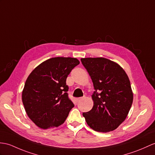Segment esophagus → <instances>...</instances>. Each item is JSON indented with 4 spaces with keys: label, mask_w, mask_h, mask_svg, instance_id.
<instances>
[{
    "label": "esophagus",
    "mask_w": 155,
    "mask_h": 155,
    "mask_svg": "<svg viewBox=\"0 0 155 155\" xmlns=\"http://www.w3.org/2000/svg\"><path fill=\"white\" fill-rule=\"evenodd\" d=\"M83 99H84V98H82V97H81V98H77V102H80V101H81V100H82Z\"/></svg>",
    "instance_id": "1"
}]
</instances>
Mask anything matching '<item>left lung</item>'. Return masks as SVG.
Masks as SVG:
<instances>
[{"label": "left lung", "mask_w": 155, "mask_h": 155, "mask_svg": "<svg viewBox=\"0 0 155 155\" xmlns=\"http://www.w3.org/2000/svg\"><path fill=\"white\" fill-rule=\"evenodd\" d=\"M81 60L96 91L92 96V110L82 116L93 130L103 133L115 130L126 119L134 100L127 74L120 64L104 57Z\"/></svg>", "instance_id": "left-lung-1"}]
</instances>
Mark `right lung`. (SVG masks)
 I'll return each mask as SVG.
<instances>
[{
    "mask_svg": "<svg viewBox=\"0 0 155 155\" xmlns=\"http://www.w3.org/2000/svg\"><path fill=\"white\" fill-rule=\"evenodd\" d=\"M80 63L77 58L58 57L39 64L29 75L21 99L30 120L41 129L63 124L74 104L68 97L66 80Z\"/></svg>",
    "mask_w": 155,
    "mask_h": 155,
    "instance_id": "add662e5",
    "label": "right lung"
}]
</instances>
